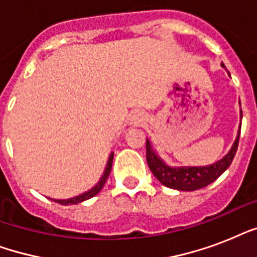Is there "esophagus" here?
Here are the masks:
<instances>
[{"label":"esophagus","instance_id":"34e87169","mask_svg":"<svg viewBox=\"0 0 257 257\" xmlns=\"http://www.w3.org/2000/svg\"><path fill=\"white\" fill-rule=\"evenodd\" d=\"M145 121V116L141 112H135L131 116V124L132 125H141Z\"/></svg>","mask_w":257,"mask_h":257}]
</instances>
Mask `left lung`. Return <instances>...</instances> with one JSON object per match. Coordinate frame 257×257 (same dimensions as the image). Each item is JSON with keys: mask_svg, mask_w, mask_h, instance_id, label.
<instances>
[{"mask_svg": "<svg viewBox=\"0 0 257 257\" xmlns=\"http://www.w3.org/2000/svg\"><path fill=\"white\" fill-rule=\"evenodd\" d=\"M221 66H224V64H221ZM240 117H243L241 110H240ZM239 137L240 131L231 151L221 160L205 167H169L153 151L151 141L147 140V163L155 177L165 187L177 191H196L213 183L231 165L237 151Z\"/></svg>", "mask_w": 257, "mask_h": 257, "instance_id": "obj_1", "label": "left lung"}]
</instances>
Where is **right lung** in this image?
Masks as SVG:
<instances>
[{"instance_id": "add662e5", "label": "right lung", "mask_w": 257, "mask_h": 257, "mask_svg": "<svg viewBox=\"0 0 257 257\" xmlns=\"http://www.w3.org/2000/svg\"><path fill=\"white\" fill-rule=\"evenodd\" d=\"M112 163H113V153H110V156H109V160H108V164H106V168H105L104 173H102V176H101L100 181L94 185V187L92 188V189H89L88 192H85V193H82V195H78L76 196V197H72V199H68V200H53V201H56V203L58 204H62V205H69V204H78V203H82V201H85V200L88 199H92L93 196H96L98 192L102 189V187L105 185V183H106V180H108V176L109 173H110V171H112Z\"/></svg>"}]
</instances>
